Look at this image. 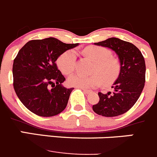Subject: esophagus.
<instances>
[{
	"label": "esophagus",
	"mask_w": 157,
	"mask_h": 157,
	"mask_svg": "<svg viewBox=\"0 0 157 157\" xmlns=\"http://www.w3.org/2000/svg\"><path fill=\"white\" fill-rule=\"evenodd\" d=\"M81 90L83 91V93H84V94H90V91L87 90H84V89H81Z\"/></svg>",
	"instance_id": "1"
}]
</instances>
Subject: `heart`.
<instances>
[{"instance_id":"1","label":"heart","mask_w":157,"mask_h":157,"mask_svg":"<svg viewBox=\"0 0 157 157\" xmlns=\"http://www.w3.org/2000/svg\"><path fill=\"white\" fill-rule=\"evenodd\" d=\"M84 54L95 62L93 73L90 76L74 74L69 77L68 84L74 87L90 90L103 84L109 85L113 83L118 77L121 71L119 62L112 57V53L103 47L90 46L85 48ZM77 60V53L70 50L62 54L57 60V67L63 74H71L74 71Z\"/></svg>"}]
</instances>
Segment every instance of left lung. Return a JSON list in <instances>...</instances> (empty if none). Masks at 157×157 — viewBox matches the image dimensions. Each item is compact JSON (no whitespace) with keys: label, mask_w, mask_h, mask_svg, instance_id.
Returning <instances> with one entry per match:
<instances>
[{"label":"left lung","mask_w":157,"mask_h":157,"mask_svg":"<svg viewBox=\"0 0 157 157\" xmlns=\"http://www.w3.org/2000/svg\"><path fill=\"white\" fill-rule=\"evenodd\" d=\"M94 44L113 51L119 58L121 71L111 86L113 93L99 92L100 101L93 106V110L103 117L121 115L136 103L144 87L146 64L144 56L133 44L117 37L108 38Z\"/></svg>","instance_id":"left-lung-1"}]
</instances>
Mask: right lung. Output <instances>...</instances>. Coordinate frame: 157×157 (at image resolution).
<instances>
[{"label": "right lung", "instance_id": "add662e5", "mask_svg": "<svg viewBox=\"0 0 157 157\" xmlns=\"http://www.w3.org/2000/svg\"><path fill=\"white\" fill-rule=\"evenodd\" d=\"M77 46L78 44L48 37L30 40L20 50L13 63V88L29 110L40 117H53L66 108L74 88L62 85L65 77L55 62L65 51Z\"/></svg>", "mask_w": 157, "mask_h": 157}]
</instances>
